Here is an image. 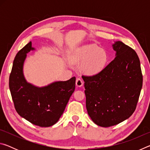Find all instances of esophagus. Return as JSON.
<instances>
[{
	"label": "esophagus",
	"instance_id": "esophagus-1",
	"mask_svg": "<svg viewBox=\"0 0 150 150\" xmlns=\"http://www.w3.org/2000/svg\"><path fill=\"white\" fill-rule=\"evenodd\" d=\"M83 85V81L80 78H77L76 80V86L77 87H80Z\"/></svg>",
	"mask_w": 150,
	"mask_h": 150
}]
</instances>
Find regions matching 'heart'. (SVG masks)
<instances>
[{
    "label": "heart",
    "instance_id": "obj_1",
    "mask_svg": "<svg viewBox=\"0 0 150 150\" xmlns=\"http://www.w3.org/2000/svg\"><path fill=\"white\" fill-rule=\"evenodd\" d=\"M108 54L105 50L95 45L78 50L72 57V62L83 64L81 70L83 73L93 75L100 72L107 63Z\"/></svg>",
    "mask_w": 150,
    "mask_h": 150
}]
</instances>
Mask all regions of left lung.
<instances>
[{"mask_svg": "<svg viewBox=\"0 0 150 150\" xmlns=\"http://www.w3.org/2000/svg\"><path fill=\"white\" fill-rule=\"evenodd\" d=\"M116 57L97 74L83 75L86 108L96 125L115 126L135 111L143 83L140 62L132 48L120 41L112 45Z\"/></svg>", "mask_w": 150, "mask_h": 150, "instance_id": "8db88e82", "label": "left lung"}]
</instances>
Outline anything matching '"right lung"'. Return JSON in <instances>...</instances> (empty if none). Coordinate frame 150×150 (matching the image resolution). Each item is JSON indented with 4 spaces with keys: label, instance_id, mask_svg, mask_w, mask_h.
Segmentation results:
<instances>
[{
    "label": "right lung",
    "instance_id": "obj_1",
    "mask_svg": "<svg viewBox=\"0 0 150 150\" xmlns=\"http://www.w3.org/2000/svg\"><path fill=\"white\" fill-rule=\"evenodd\" d=\"M34 48L32 42L20 50L15 57L9 77V88L18 114L34 125L53 126L59 120L75 88V77L56 81L43 87L28 83L23 73L26 54Z\"/></svg>",
    "mask_w": 150,
    "mask_h": 150
}]
</instances>
